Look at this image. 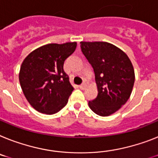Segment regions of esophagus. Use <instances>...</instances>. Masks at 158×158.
<instances>
[{
  "label": "esophagus",
  "mask_w": 158,
  "mask_h": 158,
  "mask_svg": "<svg viewBox=\"0 0 158 158\" xmlns=\"http://www.w3.org/2000/svg\"><path fill=\"white\" fill-rule=\"evenodd\" d=\"M86 87H87L86 83H83V84H81V85L79 86V88H80L81 90H84L86 88Z\"/></svg>",
  "instance_id": "esophagus-1"
}]
</instances>
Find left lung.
<instances>
[{"mask_svg":"<svg viewBox=\"0 0 158 158\" xmlns=\"http://www.w3.org/2000/svg\"><path fill=\"white\" fill-rule=\"evenodd\" d=\"M81 50L94 70L98 95L88 105L95 114L108 116L127 102L134 85L130 59L116 46L105 42H81Z\"/></svg>","mask_w":158,"mask_h":158,"instance_id":"left-lung-1","label":"left lung"}]
</instances>
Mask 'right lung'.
I'll return each mask as SVG.
<instances>
[{"mask_svg":"<svg viewBox=\"0 0 158 158\" xmlns=\"http://www.w3.org/2000/svg\"><path fill=\"white\" fill-rule=\"evenodd\" d=\"M76 46L75 42L45 45L24 59L19 72L20 84L28 102L38 112L52 115L67 104L74 87L63 64Z\"/></svg>","mask_w":158,"mask_h":158,"instance_id":"right-lung-1","label":"right lung"}]
</instances>
